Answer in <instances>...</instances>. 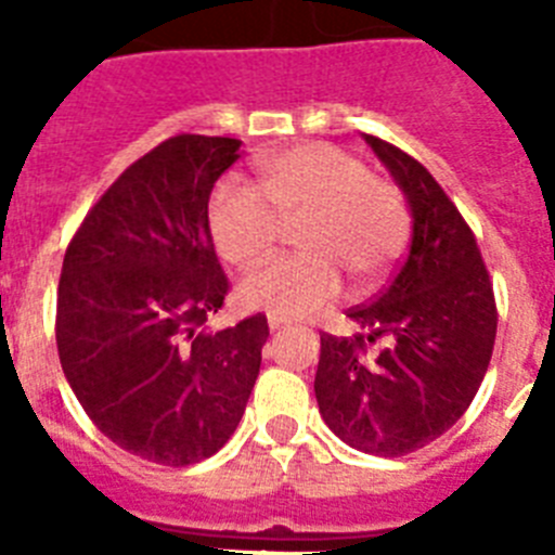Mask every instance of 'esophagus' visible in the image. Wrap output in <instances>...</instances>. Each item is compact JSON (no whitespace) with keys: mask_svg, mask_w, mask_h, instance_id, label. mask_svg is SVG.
Wrapping results in <instances>:
<instances>
[{"mask_svg":"<svg viewBox=\"0 0 555 555\" xmlns=\"http://www.w3.org/2000/svg\"><path fill=\"white\" fill-rule=\"evenodd\" d=\"M283 325H286V320H283V317H278V313H269V327H272V331H281Z\"/></svg>","mask_w":555,"mask_h":555,"instance_id":"esophagus-1","label":"esophagus"}]
</instances>
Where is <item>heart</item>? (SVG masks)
Wrapping results in <instances>:
<instances>
[{"label":"heart","instance_id":"1","mask_svg":"<svg viewBox=\"0 0 555 555\" xmlns=\"http://www.w3.org/2000/svg\"><path fill=\"white\" fill-rule=\"evenodd\" d=\"M255 185L222 180L208 203L219 255L233 267H258L297 228L306 253L244 278L247 308L278 317H308L338 294V272L366 286L384 272L409 235V208L391 183L372 178L364 160L333 144H302L261 166Z\"/></svg>","mask_w":555,"mask_h":555}]
</instances>
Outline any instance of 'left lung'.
Instances as JSON below:
<instances>
[{
	"label": "left lung",
	"mask_w": 555,
	"mask_h": 555,
	"mask_svg": "<svg viewBox=\"0 0 555 555\" xmlns=\"http://www.w3.org/2000/svg\"><path fill=\"white\" fill-rule=\"evenodd\" d=\"M411 205V244L356 336L320 333L317 403L327 428L370 455H409L453 428L487 375L498 306L473 228L409 152L366 135ZM384 340L380 353L369 345Z\"/></svg>",
	"instance_id": "8db88e82"
}]
</instances>
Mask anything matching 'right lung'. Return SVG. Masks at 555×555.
I'll use <instances>...</instances> for the list:
<instances>
[{"instance_id": "add662e5", "label": "right lung", "mask_w": 555, "mask_h": 555, "mask_svg": "<svg viewBox=\"0 0 555 555\" xmlns=\"http://www.w3.org/2000/svg\"><path fill=\"white\" fill-rule=\"evenodd\" d=\"M238 146L197 132L152 146L88 210L63 258V375L111 442L164 467L217 453L261 370L263 313L203 331L230 292L208 199Z\"/></svg>"}]
</instances>
